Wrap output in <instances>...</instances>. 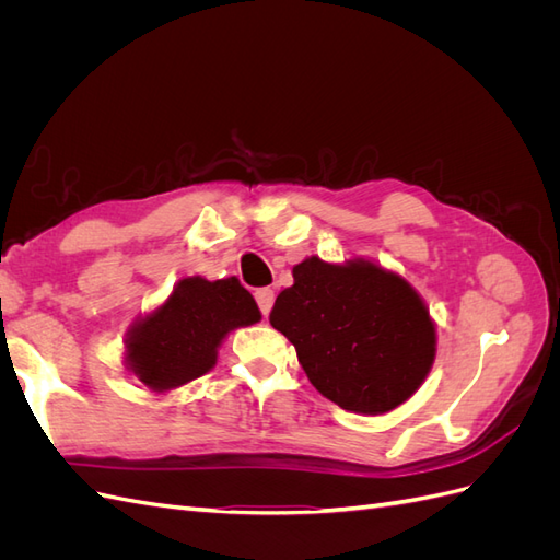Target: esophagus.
Returning <instances> with one entry per match:
<instances>
[{
    "label": "esophagus",
    "instance_id": "1",
    "mask_svg": "<svg viewBox=\"0 0 560 560\" xmlns=\"http://www.w3.org/2000/svg\"><path fill=\"white\" fill-rule=\"evenodd\" d=\"M254 299H257V303H259V308H261L264 317H268L270 308H273L276 292H273V290H268V287H264V290H257V292H254Z\"/></svg>",
    "mask_w": 560,
    "mask_h": 560
}]
</instances>
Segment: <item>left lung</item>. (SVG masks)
Wrapping results in <instances>:
<instances>
[{
    "label": "left lung",
    "mask_w": 560,
    "mask_h": 560,
    "mask_svg": "<svg viewBox=\"0 0 560 560\" xmlns=\"http://www.w3.org/2000/svg\"><path fill=\"white\" fill-rule=\"evenodd\" d=\"M270 325L290 338L319 395L381 416L411 399L436 358V325L416 287L376 261L306 257Z\"/></svg>",
    "instance_id": "8db88e82"
}]
</instances>
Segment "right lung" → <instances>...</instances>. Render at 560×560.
<instances>
[{
    "label": "right lung",
    "instance_id": "1",
    "mask_svg": "<svg viewBox=\"0 0 560 560\" xmlns=\"http://www.w3.org/2000/svg\"><path fill=\"white\" fill-rule=\"evenodd\" d=\"M261 319L238 278H182L159 306L132 322L124 338L128 374L165 395L214 369L224 338Z\"/></svg>",
    "mask_w": 560,
    "mask_h": 560
}]
</instances>
